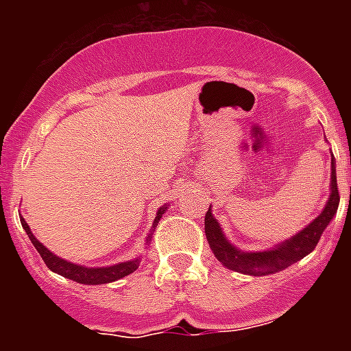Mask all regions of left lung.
<instances>
[{
  "label": "left lung",
  "mask_w": 351,
  "mask_h": 351,
  "mask_svg": "<svg viewBox=\"0 0 351 351\" xmlns=\"http://www.w3.org/2000/svg\"><path fill=\"white\" fill-rule=\"evenodd\" d=\"M337 207H339V191H337L336 179V160L332 156L330 160V193H328V200L325 202L324 210L295 235H291L290 239L269 247V250H239L226 239L221 225L214 218L213 207H209V210L206 213V221H204L206 223L207 243H209L214 256L230 271L247 276L276 274V272L283 271L302 260L304 256H308L315 250L327 225L336 216Z\"/></svg>",
  "instance_id": "8db88e82"
}]
</instances>
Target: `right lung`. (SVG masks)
I'll return each instance as SVG.
<instances>
[{"label":"right lung","instance_id":"add662e5","mask_svg":"<svg viewBox=\"0 0 351 351\" xmlns=\"http://www.w3.org/2000/svg\"><path fill=\"white\" fill-rule=\"evenodd\" d=\"M167 209H169V204L161 206L160 209L156 210V216H154L151 234H149L147 239H145V243L147 244L151 243V237H153V232H154V228H156V225L160 223L161 214L165 213ZM21 225H23V228L26 230L27 237H29V241L33 243V246L36 247V251H38L40 256L43 258L45 265H47L52 272H56V274L63 276V278H66V280L75 281V283H80V285L112 283V281H117V280H121V278H125V276L135 272L138 269V265H141V258H138V256L137 258L126 260V262L114 263V265H105V267H86V265H79V263L68 262V260L54 255L51 250H47V247L40 243L38 239L33 235L29 225H27L26 219H24L23 216H21Z\"/></svg>","mask_w":351,"mask_h":351}]
</instances>
